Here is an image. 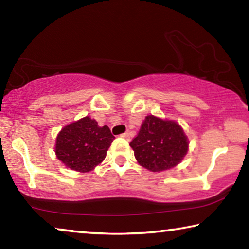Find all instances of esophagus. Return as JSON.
<instances>
[{
	"label": "esophagus",
	"mask_w": 249,
	"mask_h": 249,
	"mask_svg": "<svg viewBox=\"0 0 249 249\" xmlns=\"http://www.w3.org/2000/svg\"><path fill=\"white\" fill-rule=\"evenodd\" d=\"M121 136L124 137V138H129V133L128 132L123 133V134H121Z\"/></svg>",
	"instance_id": "34e87169"
}]
</instances>
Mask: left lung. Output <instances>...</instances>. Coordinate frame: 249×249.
Masks as SVG:
<instances>
[{
    "label": "left lung",
    "mask_w": 249,
    "mask_h": 249,
    "mask_svg": "<svg viewBox=\"0 0 249 249\" xmlns=\"http://www.w3.org/2000/svg\"><path fill=\"white\" fill-rule=\"evenodd\" d=\"M188 145V138L179 124L154 115L146 117L129 144L140 165L154 172L178 165L187 154Z\"/></svg>",
    "instance_id": "obj_1"
}]
</instances>
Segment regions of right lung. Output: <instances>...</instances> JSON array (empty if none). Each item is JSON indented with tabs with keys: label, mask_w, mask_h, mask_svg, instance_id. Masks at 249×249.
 <instances>
[{
	"label": "right lung",
	"mask_w": 249,
	"mask_h": 249,
	"mask_svg": "<svg viewBox=\"0 0 249 249\" xmlns=\"http://www.w3.org/2000/svg\"><path fill=\"white\" fill-rule=\"evenodd\" d=\"M114 138L107 125L100 127L95 120L86 116L58 134L56 155L70 169L87 172L103 161Z\"/></svg>",
	"instance_id": "right-lung-1"
}]
</instances>
